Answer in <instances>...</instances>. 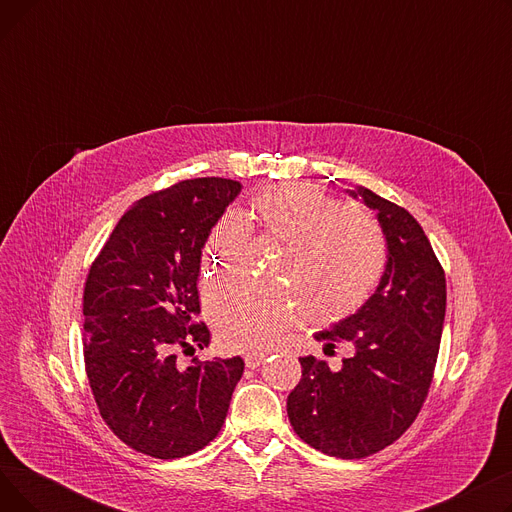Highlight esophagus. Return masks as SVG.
<instances>
[{
  "instance_id": "1",
  "label": "esophagus",
  "mask_w": 512,
  "mask_h": 512,
  "mask_svg": "<svg viewBox=\"0 0 512 512\" xmlns=\"http://www.w3.org/2000/svg\"><path fill=\"white\" fill-rule=\"evenodd\" d=\"M265 357H267L265 351H249L245 353V363L249 369H257L265 361Z\"/></svg>"
}]
</instances>
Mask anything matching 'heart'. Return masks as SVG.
Masks as SVG:
<instances>
[{
    "label": "heart",
    "instance_id": "b5f03b06",
    "mask_svg": "<svg viewBox=\"0 0 512 512\" xmlns=\"http://www.w3.org/2000/svg\"><path fill=\"white\" fill-rule=\"evenodd\" d=\"M261 230L286 245L276 276L292 285L261 286L232 276L207 294L218 334L236 346L274 338L303 311L340 317L363 305L386 270V238L365 211H344V203L307 184L270 188L253 199ZM249 222L226 211L213 226L205 261L222 270L249 238ZM216 259L213 260L212 257Z\"/></svg>",
    "mask_w": 512,
    "mask_h": 512
}]
</instances>
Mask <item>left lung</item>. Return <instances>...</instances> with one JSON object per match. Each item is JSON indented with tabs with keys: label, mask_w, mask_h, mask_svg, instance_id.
<instances>
[{
	"label": "left lung",
	"mask_w": 512,
	"mask_h": 512,
	"mask_svg": "<svg viewBox=\"0 0 512 512\" xmlns=\"http://www.w3.org/2000/svg\"><path fill=\"white\" fill-rule=\"evenodd\" d=\"M378 213L388 263L369 301L315 338L346 342L338 371L299 357L301 382L288 394L297 436L336 459H365L413 425L434 380L446 315V276L413 215L369 188L348 191Z\"/></svg>",
	"instance_id": "left-lung-1"
}]
</instances>
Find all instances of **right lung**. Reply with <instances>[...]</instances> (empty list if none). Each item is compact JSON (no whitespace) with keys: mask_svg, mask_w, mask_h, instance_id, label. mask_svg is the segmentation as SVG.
Instances as JSON below:
<instances>
[{"mask_svg":"<svg viewBox=\"0 0 512 512\" xmlns=\"http://www.w3.org/2000/svg\"><path fill=\"white\" fill-rule=\"evenodd\" d=\"M240 193L228 178L180 180L134 203L91 263L83 355L101 419L130 448L182 459L224 425L240 357L178 363L209 344L199 305L201 249Z\"/></svg>","mask_w":512,"mask_h":512,"instance_id":"right-lung-1","label":"right lung"}]
</instances>
